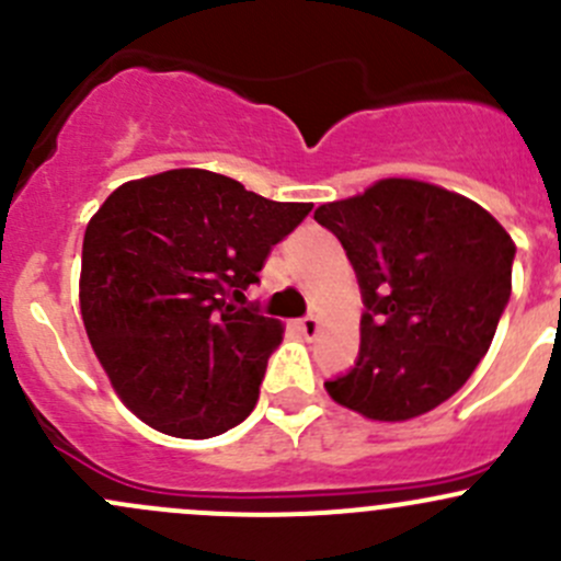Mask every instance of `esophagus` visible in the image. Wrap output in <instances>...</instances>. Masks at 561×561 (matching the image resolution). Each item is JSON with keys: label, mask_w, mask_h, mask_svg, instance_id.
<instances>
[{"label": "esophagus", "mask_w": 561, "mask_h": 561, "mask_svg": "<svg viewBox=\"0 0 561 561\" xmlns=\"http://www.w3.org/2000/svg\"><path fill=\"white\" fill-rule=\"evenodd\" d=\"M298 328H301L304 336L314 339L317 333H320V320H317V317H312V314H307V317H301V320H298Z\"/></svg>", "instance_id": "obj_1"}]
</instances>
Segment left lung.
Returning a JSON list of instances; mask_svg holds the SVG:
<instances>
[{
	"label": "left lung",
	"instance_id": "8db88e82",
	"mask_svg": "<svg viewBox=\"0 0 561 561\" xmlns=\"http://www.w3.org/2000/svg\"><path fill=\"white\" fill-rule=\"evenodd\" d=\"M347 252L364 314L355 366L325 382L371 421L448 401L491 347L511 301L516 244L485 208L443 186L377 181L314 211Z\"/></svg>",
	"mask_w": 561,
	"mask_h": 561
}]
</instances>
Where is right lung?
<instances>
[{"label":"right lung","mask_w":561,"mask_h":561,"mask_svg":"<svg viewBox=\"0 0 561 561\" xmlns=\"http://www.w3.org/2000/svg\"><path fill=\"white\" fill-rule=\"evenodd\" d=\"M309 211L197 168L127 181L100 206L83 236L81 314L140 421L206 439L254 410L282 325L233 301Z\"/></svg>","instance_id":"1"}]
</instances>
